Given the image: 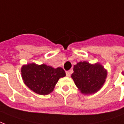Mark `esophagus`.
I'll return each mask as SVG.
<instances>
[{"label": "esophagus", "mask_w": 124, "mask_h": 124, "mask_svg": "<svg viewBox=\"0 0 124 124\" xmlns=\"http://www.w3.org/2000/svg\"><path fill=\"white\" fill-rule=\"evenodd\" d=\"M66 75H67V77H69L70 76V71H67L66 72Z\"/></svg>", "instance_id": "34e87169"}]
</instances>
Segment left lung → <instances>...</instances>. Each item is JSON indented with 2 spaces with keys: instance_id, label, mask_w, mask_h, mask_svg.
<instances>
[{
  "instance_id": "1",
  "label": "left lung",
  "mask_w": 124,
  "mask_h": 124,
  "mask_svg": "<svg viewBox=\"0 0 124 124\" xmlns=\"http://www.w3.org/2000/svg\"><path fill=\"white\" fill-rule=\"evenodd\" d=\"M71 77L80 92L84 94H92L101 89L107 78V70L96 63L91 64L80 61L74 66Z\"/></svg>"
}]
</instances>
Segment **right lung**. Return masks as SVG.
<instances>
[{"instance_id": "right-lung-1", "label": "right lung", "mask_w": 124, "mask_h": 124, "mask_svg": "<svg viewBox=\"0 0 124 124\" xmlns=\"http://www.w3.org/2000/svg\"><path fill=\"white\" fill-rule=\"evenodd\" d=\"M21 75L24 83L30 90L38 94L47 95L54 91L61 78L66 76L61 67L54 69L45 64L29 63L21 68Z\"/></svg>"}]
</instances>
